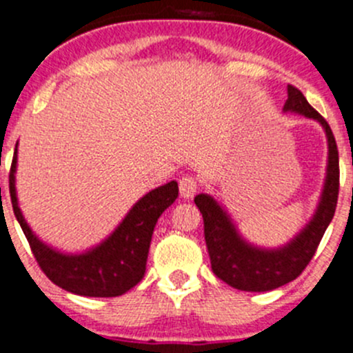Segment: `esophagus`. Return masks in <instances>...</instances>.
<instances>
[{
	"label": "esophagus",
	"instance_id": "obj_1",
	"mask_svg": "<svg viewBox=\"0 0 353 353\" xmlns=\"http://www.w3.org/2000/svg\"><path fill=\"white\" fill-rule=\"evenodd\" d=\"M178 185H180V195L185 201L194 197L195 192H197V180L192 176H183Z\"/></svg>",
	"mask_w": 353,
	"mask_h": 353
}]
</instances>
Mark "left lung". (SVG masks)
I'll return each mask as SVG.
<instances>
[{"instance_id": "left-lung-1", "label": "left lung", "mask_w": 353, "mask_h": 353, "mask_svg": "<svg viewBox=\"0 0 353 353\" xmlns=\"http://www.w3.org/2000/svg\"><path fill=\"white\" fill-rule=\"evenodd\" d=\"M283 113H296L316 120L327 141V163L323 190L312 218L302 230L280 247L250 243L232 219L225 205L209 194L195 195L194 202L204 218V236L211 257L212 273L230 287L243 292H270L294 281L312 259L324 232L334 216L340 187L338 149L327 121L307 103L294 85L287 87Z\"/></svg>"}]
</instances>
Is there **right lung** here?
<instances>
[{
  "label": "right lung",
  "instance_id": "obj_1",
  "mask_svg": "<svg viewBox=\"0 0 353 353\" xmlns=\"http://www.w3.org/2000/svg\"><path fill=\"white\" fill-rule=\"evenodd\" d=\"M10 170V197L17 221L22 226L36 261L46 276L70 294L82 296H118L144 278L152 232L159 216L176 201L175 180L142 195L120 225L97 245L82 252H63L43 242L27 223L17 197V151Z\"/></svg>",
  "mask_w": 353,
  "mask_h": 353
}]
</instances>
